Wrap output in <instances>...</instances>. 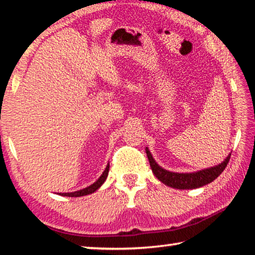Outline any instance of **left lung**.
<instances>
[{
	"label": "left lung",
	"instance_id": "8db88e82",
	"mask_svg": "<svg viewBox=\"0 0 255 255\" xmlns=\"http://www.w3.org/2000/svg\"><path fill=\"white\" fill-rule=\"evenodd\" d=\"M146 154H147L150 169H152L154 175L163 182L164 184L169 185L171 188L175 189H196L204 187V185L213 182L215 179H217L222 172L225 170L228 162H230L231 154L228 155L226 159L218 165L214 167H209V169L201 170L198 172H193V173H174V172H170L162 169L158 164L155 162L152 154L149 153L148 148H146Z\"/></svg>",
	"mask_w": 255,
	"mask_h": 255
}]
</instances>
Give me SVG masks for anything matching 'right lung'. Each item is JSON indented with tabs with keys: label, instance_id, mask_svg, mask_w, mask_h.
Listing matches in <instances>:
<instances>
[{
	"label": "right lung",
	"instance_id": "1",
	"mask_svg": "<svg viewBox=\"0 0 255 255\" xmlns=\"http://www.w3.org/2000/svg\"><path fill=\"white\" fill-rule=\"evenodd\" d=\"M108 173H109V164H108L106 170L103 171L102 175L99 178L96 182H94L93 184L90 185V187L88 188H84L82 190H79V191H75V192H66V193H59L60 196H65V197H82V196H86V195H90V193H93L94 191H97V190L101 187V185L103 184V182H105L107 176H108Z\"/></svg>",
	"mask_w": 255,
	"mask_h": 255
}]
</instances>
